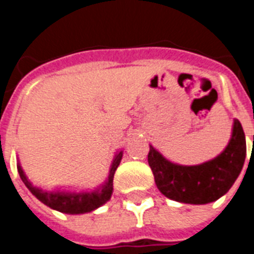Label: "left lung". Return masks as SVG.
I'll list each match as a JSON object with an SVG mask.
<instances>
[{"mask_svg":"<svg viewBox=\"0 0 254 254\" xmlns=\"http://www.w3.org/2000/svg\"><path fill=\"white\" fill-rule=\"evenodd\" d=\"M247 155L243 127L234 120L232 138L217 158L207 163L182 167L164 159L150 146L147 161L159 190L168 198L193 205L212 202L225 194L237 181Z\"/></svg>","mask_w":254,"mask_h":254,"instance_id":"obj_1","label":"left lung"}]
</instances>
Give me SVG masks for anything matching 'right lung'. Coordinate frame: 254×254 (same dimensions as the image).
I'll use <instances>...</instances> for the list:
<instances>
[{
    "mask_svg": "<svg viewBox=\"0 0 254 254\" xmlns=\"http://www.w3.org/2000/svg\"><path fill=\"white\" fill-rule=\"evenodd\" d=\"M123 152L120 151L116 155L112 164L111 173L105 185L90 192H73V190H44L33 186L22 172L20 164H17V172L21 181L25 183L31 193L34 194L44 205L49 206L53 210H57L64 214H84L95 210L99 206L104 205L113 193V177L117 168L120 165Z\"/></svg>",
    "mask_w": 254,
    "mask_h": 254,
    "instance_id": "add662e5",
    "label": "right lung"
}]
</instances>
